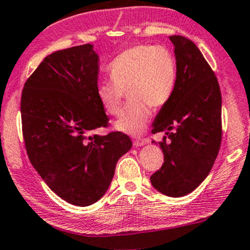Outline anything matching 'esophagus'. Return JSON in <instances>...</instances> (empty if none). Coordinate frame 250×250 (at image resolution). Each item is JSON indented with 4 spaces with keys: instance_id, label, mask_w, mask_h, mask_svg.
Here are the masks:
<instances>
[{
    "instance_id": "1",
    "label": "esophagus",
    "mask_w": 250,
    "mask_h": 250,
    "mask_svg": "<svg viewBox=\"0 0 250 250\" xmlns=\"http://www.w3.org/2000/svg\"><path fill=\"white\" fill-rule=\"evenodd\" d=\"M147 140H145V138H136V140L134 141V145L135 146H143V145H145L147 143Z\"/></svg>"
}]
</instances>
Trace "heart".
<instances>
[{
    "label": "heart",
    "instance_id": "b5f03b06",
    "mask_svg": "<svg viewBox=\"0 0 250 250\" xmlns=\"http://www.w3.org/2000/svg\"><path fill=\"white\" fill-rule=\"evenodd\" d=\"M110 81L97 84L96 94L107 114L119 116L123 97L130 100L116 123L120 131L140 135L152 114L173 96L178 78L176 59L168 47L136 45L125 49L108 65Z\"/></svg>",
    "mask_w": 250,
    "mask_h": 250
}]
</instances>
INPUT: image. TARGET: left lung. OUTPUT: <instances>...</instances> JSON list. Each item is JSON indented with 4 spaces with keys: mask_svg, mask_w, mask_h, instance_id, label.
<instances>
[{
    "mask_svg": "<svg viewBox=\"0 0 250 250\" xmlns=\"http://www.w3.org/2000/svg\"><path fill=\"white\" fill-rule=\"evenodd\" d=\"M178 78L172 98L158 113L152 134L165 131L159 145L160 169L150 176L158 191L170 197L191 192L212 168L222 144V92L218 80L191 40L170 36Z\"/></svg>",
    "mask_w": 250,
    "mask_h": 250,
    "instance_id": "1",
    "label": "left lung"
}]
</instances>
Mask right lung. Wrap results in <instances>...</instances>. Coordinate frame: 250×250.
<instances>
[{"label": "right lung", "instance_id": "1", "mask_svg": "<svg viewBox=\"0 0 250 250\" xmlns=\"http://www.w3.org/2000/svg\"><path fill=\"white\" fill-rule=\"evenodd\" d=\"M98 74L92 45L70 47L46 56L21 91L28 159L56 195L78 207L103 197L132 145L121 131L88 135L109 125L96 94Z\"/></svg>", "mask_w": 250, "mask_h": 250}]
</instances>
